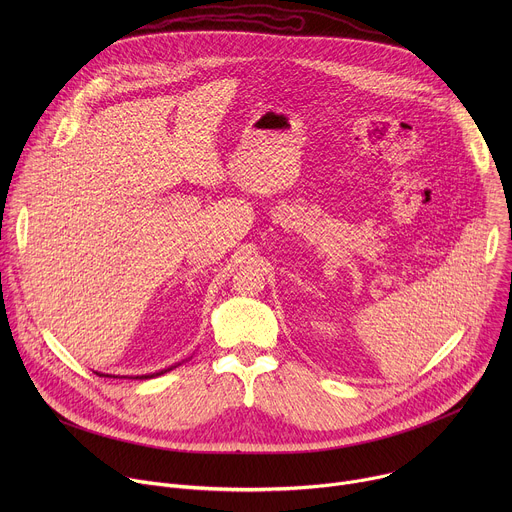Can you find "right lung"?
Returning <instances> with one entry per match:
<instances>
[{
    "mask_svg": "<svg viewBox=\"0 0 512 512\" xmlns=\"http://www.w3.org/2000/svg\"><path fill=\"white\" fill-rule=\"evenodd\" d=\"M174 367H170V369H166V371H172ZM166 371H160V373H156V375H141V377H133V379H154V377H160V375H164ZM101 377V375H99Z\"/></svg>",
    "mask_w": 512,
    "mask_h": 512,
    "instance_id": "1",
    "label": "right lung"
}]
</instances>
